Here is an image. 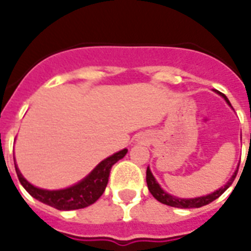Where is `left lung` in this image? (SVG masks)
I'll return each mask as SVG.
<instances>
[{"mask_svg":"<svg viewBox=\"0 0 251 251\" xmlns=\"http://www.w3.org/2000/svg\"><path fill=\"white\" fill-rule=\"evenodd\" d=\"M218 92V91H216ZM220 95H223L222 92H219ZM224 99L226 100V102L229 104V100L226 99V95H223ZM236 176H237V171L234 172V175L232 176V178L229 179V182L226 183V186L222 187V189H219V190L214 191L212 194L204 195V197H198V198H193V199H181V198H176L173 195H169L168 193H165L160 186H159V183L156 182V179L152 176L151 171H150L149 168H147V172H146V181H147V186H149L150 193L152 194V197L155 199H157L159 202L163 203V204H167V206L171 207H177V208H198V207L206 206L208 203L214 202L215 199L219 198L220 195L224 193V191L228 189V187L232 185V182L236 178Z\"/></svg>","mask_w":251,"mask_h":251,"instance_id":"1","label":"left lung"}]
</instances>
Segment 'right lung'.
<instances>
[{"label":"right lung","instance_id":"right-lung-1","mask_svg":"<svg viewBox=\"0 0 251 251\" xmlns=\"http://www.w3.org/2000/svg\"><path fill=\"white\" fill-rule=\"evenodd\" d=\"M126 152L127 150L125 149L112 156L106 157L105 160H102L86 178L82 179L74 186L64 189V190H43V189L35 187L27 179H25L17 165H15V171H17V176L22 186L35 199L48 206L54 207L57 210H79V208L88 207L90 204H94L101 197L108 183L110 169L120 159L125 156Z\"/></svg>","mask_w":251,"mask_h":251}]
</instances>
